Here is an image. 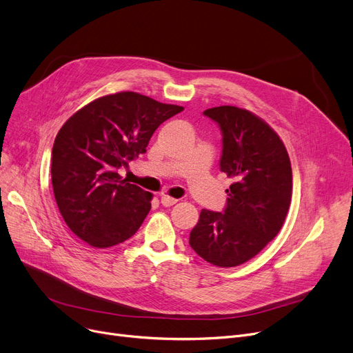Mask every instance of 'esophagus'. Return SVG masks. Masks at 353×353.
I'll use <instances>...</instances> for the list:
<instances>
[{
    "label": "esophagus",
    "mask_w": 353,
    "mask_h": 353,
    "mask_svg": "<svg viewBox=\"0 0 353 353\" xmlns=\"http://www.w3.org/2000/svg\"><path fill=\"white\" fill-rule=\"evenodd\" d=\"M176 203H177V199H173V197L167 196V194L161 196V205L165 206V208H170V206L176 205Z\"/></svg>",
    "instance_id": "34e87169"
}]
</instances>
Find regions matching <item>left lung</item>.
I'll list each match as a JSON object with an SVG mask.
<instances>
[{
  "mask_svg": "<svg viewBox=\"0 0 353 353\" xmlns=\"http://www.w3.org/2000/svg\"><path fill=\"white\" fill-rule=\"evenodd\" d=\"M203 114L220 128V170L234 183L223 212H200L189 243L206 262L233 268L279 233L290 206L292 167L281 137L250 111L220 105Z\"/></svg>",
  "mask_w": 353,
  "mask_h": 353,
  "instance_id": "1",
  "label": "left lung"
}]
</instances>
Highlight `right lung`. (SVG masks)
<instances>
[{"instance_id": "obj_1", "label": "right lung", "mask_w": 353, "mask_h": 353, "mask_svg": "<svg viewBox=\"0 0 353 353\" xmlns=\"http://www.w3.org/2000/svg\"><path fill=\"white\" fill-rule=\"evenodd\" d=\"M184 108L133 91L91 101L55 137L51 181L59 210L92 248L132 237L152 208V193L121 180L119 169L145 153L156 128Z\"/></svg>"}]
</instances>
